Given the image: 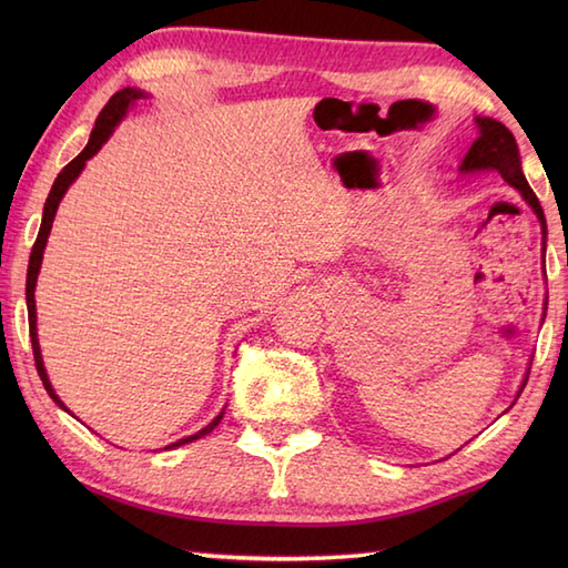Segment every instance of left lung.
<instances>
[{
  "label": "left lung",
  "mask_w": 568,
  "mask_h": 568,
  "mask_svg": "<svg viewBox=\"0 0 568 568\" xmlns=\"http://www.w3.org/2000/svg\"><path fill=\"white\" fill-rule=\"evenodd\" d=\"M478 139L474 141V146L468 149L466 159L462 163V171H496L505 183L513 185L515 190H520V195L527 200L529 207L535 210L537 220L541 224V234H547V222H545V212H541V204L537 195L529 187V183L523 175L520 168V153H517V143L515 136L510 134V129L496 122V119L488 116H478ZM527 383V378H525ZM523 393V390H520Z\"/></svg>",
  "instance_id": "left-lung-1"
}]
</instances>
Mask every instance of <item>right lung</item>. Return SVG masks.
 Returning <instances> with one entry per match:
<instances>
[{
    "mask_svg": "<svg viewBox=\"0 0 568 568\" xmlns=\"http://www.w3.org/2000/svg\"><path fill=\"white\" fill-rule=\"evenodd\" d=\"M143 92L141 90H134V88H124L119 90L116 94H112L110 102L104 104V110L100 112L98 122H94V129L90 134V141L88 146L82 149L80 155H75L63 171L58 173L55 183L51 187V192H48V200H45V207H43V220H41V229H39V236H36V244L31 248V258H29V273H27V307H29V334H31V346H33V361H36V371H39V376L43 381V388L48 390V395L53 397V403L60 405L63 409H68L63 403H60V397L53 393V385L51 381H48L45 376V368H43V358H41V348H39V336H36V300H33V287H36V277H39V271H41V261H43V248H45V241H48V234H51V226H53V216H55V210H58V202L63 200L65 190L72 185V180H75L80 175V171L84 168V161H90L94 153H98L102 149V143L110 139V134L114 131V126L119 124V119H122L126 114V106L134 102V100H141ZM224 417L216 415L207 427L200 429L197 434H192V437H185L180 439L171 446H180V444H187V442H195L200 437H204V434H210L216 425H220V419Z\"/></svg>",
    "mask_w": 568,
    "mask_h": 568,
    "instance_id": "right-lung-1",
    "label": "right lung"
}]
</instances>
